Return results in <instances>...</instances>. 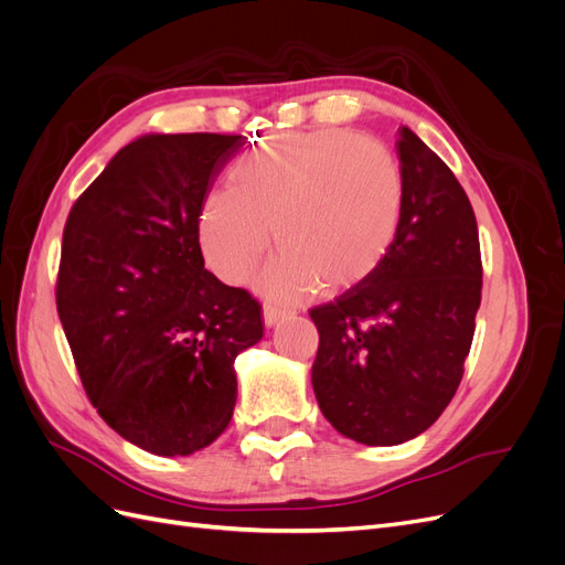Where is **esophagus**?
Instances as JSON below:
<instances>
[{
    "label": "esophagus",
    "instance_id": "obj_1",
    "mask_svg": "<svg viewBox=\"0 0 565 565\" xmlns=\"http://www.w3.org/2000/svg\"><path fill=\"white\" fill-rule=\"evenodd\" d=\"M287 316H292V311H285V309H280V306H273V303L264 306V324H266V328H276V324L280 320H285Z\"/></svg>",
    "mask_w": 565,
    "mask_h": 565
}]
</instances>
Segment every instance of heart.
Segmentation results:
<instances>
[{"label":"heart","mask_w":565,"mask_h":565,"mask_svg":"<svg viewBox=\"0 0 565 565\" xmlns=\"http://www.w3.org/2000/svg\"><path fill=\"white\" fill-rule=\"evenodd\" d=\"M228 191L202 202L198 237L221 280L245 282L270 247L282 252L259 276L273 299L344 289L382 264L403 212V169L370 136L316 129L268 136L228 169Z\"/></svg>","instance_id":"obj_1"}]
</instances>
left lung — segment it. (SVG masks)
I'll list each match as a JSON object with an SVG mask.
<instances>
[{"instance_id": "left-lung-1", "label": "left lung", "mask_w": 565, "mask_h": 565, "mask_svg": "<svg viewBox=\"0 0 565 565\" xmlns=\"http://www.w3.org/2000/svg\"><path fill=\"white\" fill-rule=\"evenodd\" d=\"M396 150L405 193L393 245L367 278L311 311L318 405L363 446H398L440 417L481 306V245L465 188L413 129H398Z\"/></svg>"}]
</instances>
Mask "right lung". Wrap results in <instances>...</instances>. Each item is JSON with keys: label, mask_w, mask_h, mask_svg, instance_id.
I'll list each match as a JSON object with an SVG mask.
<instances>
[{"label": "right lung", "mask_w": 565, "mask_h": 565, "mask_svg": "<svg viewBox=\"0 0 565 565\" xmlns=\"http://www.w3.org/2000/svg\"><path fill=\"white\" fill-rule=\"evenodd\" d=\"M245 136L146 134L73 204L56 303L92 405L125 440L185 457L226 431L262 306L204 268L198 216Z\"/></svg>", "instance_id": "right-lung-1"}]
</instances>
